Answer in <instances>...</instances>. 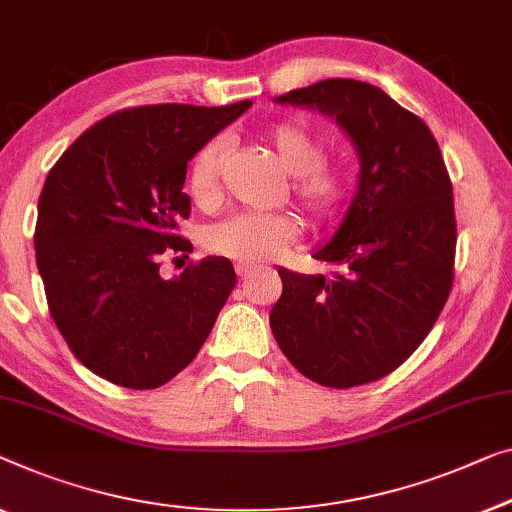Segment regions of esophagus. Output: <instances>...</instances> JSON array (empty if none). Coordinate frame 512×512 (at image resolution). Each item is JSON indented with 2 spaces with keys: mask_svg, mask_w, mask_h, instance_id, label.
Segmentation results:
<instances>
[{
  "mask_svg": "<svg viewBox=\"0 0 512 512\" xmlns=\"http://www.w3.org/2000/svg\"><path fill=\"white\" fill-rule=\"evenodd\" d=\"M236 273H239V278L246 282L250 276H255V269L253 266H246V264H236Z\"/></svg>",
  "mask_w": 512,
  "mask_h": 512,
  "instance_id": "1",
  "label": "esophagus"
}]
</instances>
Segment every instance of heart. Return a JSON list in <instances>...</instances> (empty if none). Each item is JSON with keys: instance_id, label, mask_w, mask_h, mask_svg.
<instances>
[{"instance_id": "obj_1", "label": "heart", "mask_w": 512, "mask_h": 512, "mask_svg": "<svg viewBox=\"0 0 512 512\" xmlns=\"http://www.w3.org/2000/svg\"><path fill=\"white\" fill-rule=\"evenodd\" d=\"M264 140L285 172L292 174V193L310 218L317 223L338 218L349 195V179L345 167L324 160V137L301 121L285 119L266 128ZM223 160L225 142L213 137L190 163L188 190L200 207H209L218 200ZM299 234L301 220L289 211L236 213L211 225L204 234V243L211 253L255 266L285 253Z\"/></svg>"}]
</instances>
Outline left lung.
I'll list each match as a JSON object with an SVG mask.
<instances>
[{
    "mask_svg": "<svg viewBox=\"0 0 512 512\" xmlns=\"http://www.w3.org/2000/svg\"><path fill=\"white\" fill-rule=\"evenodd\" d=\"M335 119L361 172L347 216L315 259L338 273L278 269L271 331L317 384L352 388L386 377L416 352L453 287V186L425 121L368 82L329 78L278 96Z\"/></svg>",
    "mask_w": 512,
    "mask_h": 512,
    "instance_id": "8db88e82",
    "label": "left lung"
}]
</instances>
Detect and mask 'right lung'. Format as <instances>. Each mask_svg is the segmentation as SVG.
Wrapping results in <instances>:
<instances>
[{
	"label": "right lung",
	"instance_id": "obj_1",
	"mask_svg": "<svg viewBox=\"0 0 512 512\" xmlns=\"http://www.w3.org/2000/svg\"><path fill=\"white\" fill-rule=\"evenodd\" d=\"M253 101L223 108L140 105L82 133L38 197L36 264L50 315L75 358L112 384L149 391L177 377L209 338L236 285L227 257L160 276L190 253L179 223L188 160Z\"/></svg>",
	"mask_w": 512,
	"mask_h": 512
}]
</instances>
